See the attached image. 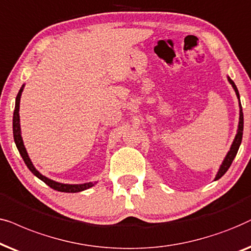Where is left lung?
<instances>
[{
  "mask_svg": "<svg viewBox=\"0 0 251 251\" xmlns=\"http://www.w3.org/2000/svg\"><path fill=\"white\" fill-rule=\"evenodd\" d=\"M228 81H229L230 85L233 86V88H234L235 94H236V96H238V99H239V101H240L239 91H238V88H236V86H235L234 81H233V80L230 79L229 76H228ZM239 105H240V122H239L238 133H236L234 141H233L232 146H230L229 151H228V153H227V155H226L225 159H224L223 164H222V166H220V169H219L218 173H217V176H216V179H215V180H218V179H220L224 175H225L227 170L229 169L230 164H232L233 159H234V157L236 156V153H238V150H239V148H240V145H241V141H242V134H243V112H242V106H241V103H239Z\"/></svg>",
  "mask_w": 251,
  "mask_h": 251,
  "instance_id": "8db88e82",
  "label": "left lung"
}]
</instances>
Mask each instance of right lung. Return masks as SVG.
<instances>
[{"label": "right lung", "mask_w": 251, "mask_h": 251, "mask_svg": "<svg viewBox=\"0 0 251 251\" xmlns=\"http://www.w3.org/2000/svg\"><path fill=\"white\" fill-rule=\"evenodd\" d=\"M24 86L22 87L21 91H19L18 95L16 98V105H15V111H13V120H12V128H13V139H15V143L17 146V149H18L19 153H21L23 159H24L25 164L27 168L29 169L33 175L35 176H38L40 180H42L43 182L47 183L50 188L58 190V192H64V193H78V192H82V190L91 188L95 185L96 182H87V183H82V185H65V183H59L53 181L51 179H48L47 176H42L38 170H36L34 166H33L31 159L27 155V151H26L25 147H24V142H23L22 135H21V124H19V102H21V96H22V92Z\"/></svg>", "instance_id": "1"}]
</instances>
